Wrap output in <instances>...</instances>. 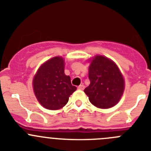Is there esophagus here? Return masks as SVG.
<instances>
[{
	"label": "esophagus",
	"mask_w": 151,
	"mask_h": 151,
	"mask_svg": "<svg viewBox=\"0 0 151 151\" xmlns=\"http://www.w3.org/2000/svg\"><path fill=\"white\" fill-rule=\"evenodd\" d=\"M78 88L79 89V90H84L85 89V85H80L78 87Z\"/></svg>",
	"instance_id": "1"
}]
</instances>
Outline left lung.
<instances>
[{
    "mask_svg": "<svg viewBox=\"0 0 151 151\" xmlns=\"http://www.w3.org/2000/svg\"><path fill=\"white\" fill-rule=\"evenodd\" d=\"M90 85L84 90L92 104L107 109L115 106L124 91V79L117 66L103 56H96L89 66Z\"/></svg>",
    "mask_w": 151,
    "mask_h": 151,
    "instance_id": "left-lung-1",
    "label": "left lung"
}]
</instances>
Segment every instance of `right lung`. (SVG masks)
<instances>
[{"mask_svg": "<svg viewBox=\"0 0 151 151\" xmlns=\"http://www.w3.org/2000/svg\"><path fill=\"white\" fill-rule=\"evenodd\" d=\"M33 88L40 104L52 110L65 106L76 90L70 77L64 73V61L60 57L49 60L39 68L33 79Z\"/></svg>", "mask_w": 151, "mask_h": 151, "instance_id": "obj_1", "label": "right lung"}]
</instances>
